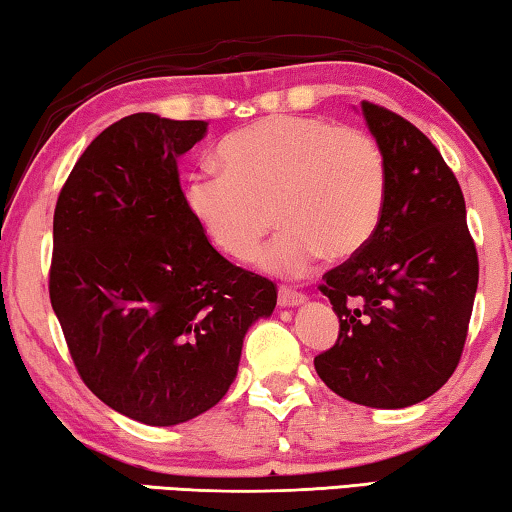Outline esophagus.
Returning a JSON list of instances; mask_svg holds the SVG:
<instances>
[{"label": "esophagus", "mask_w": 512, "mask_h": 512, "mask_svg": "<svg viewBox=\"0 0 512 512\" xmlns=\"http://www.w3.org/2000/svg\"><path fill=\"white\" fill-rule=\"evenodd\" d=\"M305 300H307L305 295L298 293V291H293V288H288V286H281L279 288V305L281 307H298Z\"/></svg>", "instance_id": "34e87169"}]
</instances>
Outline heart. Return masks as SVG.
I'll use <instances>...</instances> for the list:
<instances>
[{
	"label": "heart",
	"instance_id": "b5f03b06",
	"mask_svg": "<svg viewBox=\"0 0 512 512\" xmlns=\"http://www.w3.org/2000/svg\"><path fill=\"white\" fill-rule=\"evenodd\" d=\"M224 173H194L184 201L214 247L247 261L274 219L284 226L261 254L281 277H302L323 254H358L379 226L388 166L365 131L323 117L272 115L219 145Z\"/></svg>",
	"mask_w": 512,
	"mask_h": 512
}]
</instances>
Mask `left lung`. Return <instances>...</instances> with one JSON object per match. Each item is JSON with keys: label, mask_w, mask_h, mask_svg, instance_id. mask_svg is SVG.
<instances>
[{"label": "left lung", "mask_w": 512, "mask_h": 512, "mask_svg": "<svg viewBox=\"0 0 512 512\" xmlns=\"http://www.w3.org/2000/svg\"><path fill=\"white\" fill-rule=\"evenodd\" d=\"M360 108L388 166V194L365 247L325 272L321 293L339 318V337L314 367L348 402L404 409L455 372L478 254L462 189L432 140L388 108Z\"/></svg>", "instance_id": "left-lung-1"}]
</instances>
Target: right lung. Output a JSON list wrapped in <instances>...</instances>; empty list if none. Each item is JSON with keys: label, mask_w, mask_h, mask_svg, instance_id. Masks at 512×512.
Returning <instances> with one entry per match:
<instances>
[{"label": "right lung", "mask_w": 512, "mask_h": 512, "mask_svg": "<svg viewBox=\"0 0 512 512\" xmlns=\"http://www.w3.org/2000/svg\"><path fill=\"white\" fill-rule=\"evenodd\" d=\"M205 133L203 120L124 117L55 207L48 288L73 365L103 404L154 427L219 404L244 335L277 305V286L226 261L184 201L177 159Z\"/></svg>", "instance_id": "right-lung-1"}]
</instances>
